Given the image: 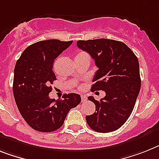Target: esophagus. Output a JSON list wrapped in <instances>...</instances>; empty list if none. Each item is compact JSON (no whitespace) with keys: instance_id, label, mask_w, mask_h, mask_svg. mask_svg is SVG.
Returning a JSON list of instances; mask_svg holds the SVG:
<instances>
[{"instance_id":"esophagus-1","label":"esophagus","mask_w":159,"mask_h":159,"mask_svg":"<svg viewBox=\"0 0 159 159\" xmlns=\"http://www.w3.org/2000/svg\"><path fill=\"white\" fill-rule=\"evenodd\" d=\"M81 99H82V102H86L87 101V97L85 95H81Z\"/></svg>"}]
</instances>
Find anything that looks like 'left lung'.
I'll return each mask as SVG.
<instances>
[{
    "label": "left lung",
    "instance_id": "obj_1",
    "mask_svg": "<svg viewBox=\"0 0 159 159\" xmlns=\"http://www.w3.org/2000/svg\"><path fill=\"white\" fill-rule=\"evenodd\" d=\"M77 46L91 55L98 67L91 91L106 92L100 102L92 96L88 98L95 104L96 111L86 116L87 124L98 132L119 129L132 114L140 93L138 59L124 42L118 40H78Z\"/></svg>",
    "mask_w": 159,
    "mask_h": 159
}]
</instances>
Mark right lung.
Returning <instances> with one entry per match:
<instances>
[{
	"label": "right lung",
	"instance_id": "add662e5",
	"mask_svg": "<svg viewBox=\"0 0 159 159\" xmlns=\"http://www.w3.org/2000/svg\"><path fill=\"white\" fill-rule=\"evenodd\" d=\"M70 41L47 40L27 47L14 67L13 93L21 115L31 128L42 132L56 131L62 126L70 109L81 102L76 93L64 94L63 99H51L56 75L54 59L72 44Z\"/></svg>",
	"mask_w": 159,
	"mask_h": 159
}]
</instances>
